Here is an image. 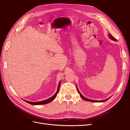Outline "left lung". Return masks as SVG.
Wrapping results in <instances>:
<instances>
[{
	"label": "left lung",
	"instance_id": "left-lung-1",
	"mask_svg": "<svg viewBox=\"0 0 130 130\" xmlns=\"http://www.w3.org/2000/svg\"><path fill=\"white\" fill-rule=\"evenodd\" d=\"M108 37H110L111 39H112V40H117V39H115L112 35L111 34H108ZM76 87H77V91H78V92L79 93V95H80V98L82 99H83L84 100H85V101H90V102H104V101H107V100H105V101H94V100H90V99H86V98H84L82 95L80 93V92H79V91H78V88H77V87L76 86Z\"/></svg>",
	"mask_w": 130,
	"mask_h": 130
}]
</instances>
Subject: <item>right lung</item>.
I'll list each match as a JSON object with an SVG mask.
<instances>
[{
	"instance_id": "add662e5",
	"label": "right lung",
	"mask_w": 130,
	"mask_h": 130,
	"mask_svg": "<svg viewBox=\"0 0 130 130\" xmlns=\"http://www.w3.org/2000/svg\"><path fill=\"white\" fill-rule=\"evenodd\" d=\"M60 82H59V84H58V90L56 92V93L55 94V95H54L53 96H52V98L47 99V100H44V101H40V102H29V101H25L26 102H27V103H28L30 104H32V105H42V104H47L50 103V102H52V101H53L55 99V98L57 96V94H58V92H59V86H60Z\"/></svg>"
}]
</instances>
